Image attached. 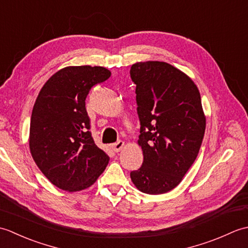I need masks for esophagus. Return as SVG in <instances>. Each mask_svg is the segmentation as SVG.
<instances>
[{"mask_svg":"<svg viewBox=\"0 0 248 248\" xmlns=\"http://www.w3.org/2000/svg\"><path fill=\"white\" fill-rule=\"evenodd\" d=\"M124 147V141H123V140H118L117 143L112 145V148L115 152H119L120 150H123Z\"/></svg>","mask_w":248,"mask_h":248,"instance_id":"obj_1","label":"esophagus"}]
</instances>
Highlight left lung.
Wrapping results in <instances>:
<instances>
[{
  "instance_id": "left-lung-1",
  "label": "left lung",
  "mask_w": 248,
  "mask_h": 248,
  "mask_svg": "<svg viewBox=\"0 0 248 248\" xmlns=\"http://www.w3.org/2000/svg\"><path fill=\"white\" fill-rule=\"evenodd\" d=\"M140 129L143 165L130 177L140 192L171 191L196 160L205 117L197 86L186 73L164 62L132 65Z\"/></svg>"
}]
</instances>
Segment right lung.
<instances>
[{
    "label": "right lung",
    "mask_w": 248,
    "mask_h": 248,
    "mask_svg": "<svg viewBox=\"0 0 248 248\" xmlns=\"http://www.w3.org/2000/svg\"><path fill=\"white\" fill-rule=\"evenodd\" d=\"M110 71L99 66H72L54 73L36 99L31 117L30 149L51 183L77 192L96 182L108 155L94 144L85 100Z\"/></svg>",
    "instance_id": "add662e5"
}]
</instances>
